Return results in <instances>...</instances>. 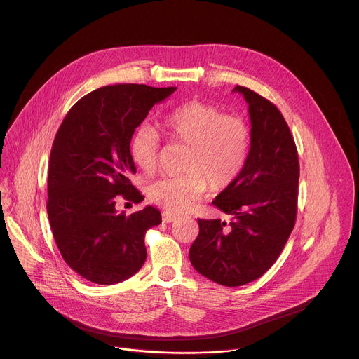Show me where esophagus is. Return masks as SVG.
<instances>
[{"label":"esophagus","instance_id":"1","mask_svg":"<svg viewBox=\"0 0 359 359\" xmlns=\"http://www.w3.org/2000/svg\"><path fill=\"white\" fill-rule=\"evenodd\" d=\"M163 222L165 223H173L176 219H177V216H175V215H172V213H169V212H163Z\"/></svg>","mask_w":359,"mask_h":359}]
</instances>
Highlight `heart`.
Masks as SVG:
<instances>
[{"label": "heart", "mask_w": 359, "mask_h": 359, "mask_svg": "<svg viewBox=\"0 0 359 359\" xmlns=\"http://www.w3.org/2000/svg\"><path fill=\"white\" fill-rule=\"evenodd\" d=\"M165 137L184 144L183 175L163 177L147 187V197L173 213L190 210L208 190L222 191L240 176L250 151L247 123L208 102L190 100L168 112L161 121ZM130 159L143 173L155 172L159 158V136L143 125L129 143Z\"/></svg>", "instance_id": "heart-1"}]
</instances>
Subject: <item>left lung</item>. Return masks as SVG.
Instances as JSON below:
<instances>
[{
    "label": "left lung",
    "mask_w": 359,
    "mask_h": 359,
    "mask_svg": "<svg viewBox=\"0 0 359 359\" xmlns=\"http://www.w3.org/2000/svg\"><path fill=\"white\" fill-rule=\"evenodd\" d=\"M233 92L248 105L251 142L240 176L213 200L231 222L197 219L189 251L197 273L226 287L257 280L276 263L295 224L299 179L295 142L278 108L248 88Z\"/></svg>",
    "instance_id": "8db88e82"
}]
</instances>
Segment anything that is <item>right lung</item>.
<instances>
[{
  "label": "right lung",
  "instance_id": "right-lung-1",
  "mask_svg": "<svg viewBox=\"0 0 359 359\" xmlns=\"http://www.w3.org/2000/svg\"><path fill=\"white\" fill-rule=\"evenodd\" d=\"M176 86H102L81 97L64 118L50 149L46 212L65 263L85 280L111 285L136 274L144 260V234L162 223L151 206L126 216L119 200L144 197L129 143L135 129Z\"/></svg>",
  "mask_w": 359,
  "mask_h": 359
}]
</instances>
